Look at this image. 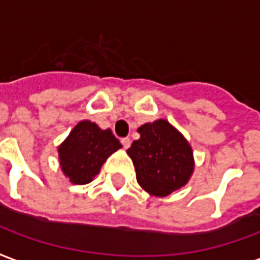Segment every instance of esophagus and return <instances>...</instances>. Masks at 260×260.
<instances>
[{"mask_svg":"<svg viewBox=\"0 0 260 260\" xmlns=\"http://www.w3.org/2000/svg\"><path fill=\"white\" fill-rule=\"evenodd\" d=\"M130 144H132V141H130V138H122V145H123V148H126L127 149L128 147H130Z\"/></svg>","mask_w":260,"mask_h":260,"instance_id":"1","label":"esophagus"}]
</instances>
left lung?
Instances as JSON below:
<instances>
[{"mask_svg":"<svg viewBox=\"0 0 260 260\" xmlns=\"http://www.w3.org/2000/svg\"><path fill=\"white\" fill-rule=\"evenodd\" d=\"M140 138L127 149L138 184L148 194L166 197L185 185L194 172L188 141L165 119L138 127Z\"/></svg>","mask_w":260,"mask_h":260,"instance_id":"obj_1","label":"left lung"}]
</instances>
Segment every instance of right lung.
Instances as JSON below:
<instances>
[{"mask_svg": "<svg viewBox=\"0 0 260 260\" xmlns=\"http://www.w3.org/2000/svg\"><path fill=\"white\" fill-rule=\"evenodd\" d=\"M122 148L111 128L101 130L95 123H77L58 148L60 169L73 184L92 181L109 155Z\"/></svg>", "mask_w": 260, "mask_h": 260, "instance_id": "right-lung-1", "label": "right lung"}]
</instances>
